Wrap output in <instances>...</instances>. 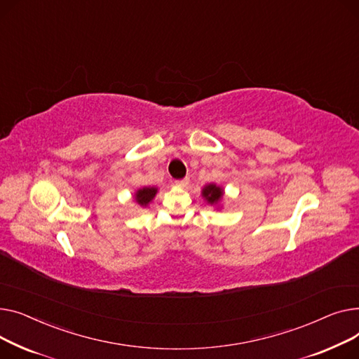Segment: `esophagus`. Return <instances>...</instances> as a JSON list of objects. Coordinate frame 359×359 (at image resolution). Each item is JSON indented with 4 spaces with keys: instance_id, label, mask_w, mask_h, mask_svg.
<instances>
[{
    "instance_id": "34e87169",
    "label": "esophagus",
    "mask_w": 359,
    "mask_h": 359,
    "mask_svg": "<svg viewBox=\"0 0 359 359\" xmlns=\"http://www.w3.org/2000/svg\"><path fill=\"white\" fill-rule=\"evenodd\" d=\"M188 182H189V178H184V180H178V181H175V185H177V187L184 188V187H187V185H188Z\"/></svg>"
}]
</instances>
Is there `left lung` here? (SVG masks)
<instances>
[{"instance_id":"left-lung-1","label":"left lung","mask_w":359,"mask_h":359,"mask_svg":"<svg viewBox=\"0 0 359 359\" xmlns=\"http://www.w3.org/2000/svg\"><path fill=\"white\" fill-rule=\"evenodd\" d=\"M201 197L207 204L213 205L219 210L222 208V203L224 198V188L217 184H207L201 189Z\"/></svg>"}]
</instances>
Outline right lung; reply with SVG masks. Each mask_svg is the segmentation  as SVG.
Returning a JSON list of instances; mask_svg holds the SVG:
<instances>
[{"instance_id": "right-lung-1", "label": "right lung", "mask_w": 359, "mask_h": 359, "mask_svg": "<svg viewBox=\"0 0 359 359\" xmlns=\"http://www.w3.org/2000/svg\"><path fill=\"white\" fill-rule=\"evenodd\" d=\"M158 194V187H142L139 189H136L133 194V200L140 205V207H147L149 205L154 198Z\"/></svg>"}]
</instances>
